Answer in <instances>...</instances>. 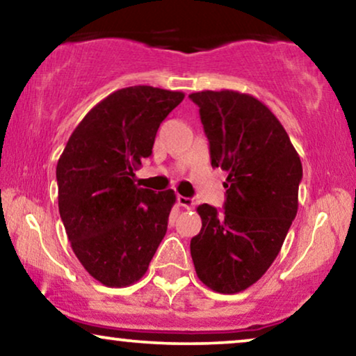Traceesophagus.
Masks as SVG:
<instances>
[{
	"instance_id": "esophagus-1",
	"label": "esophagus",
	"mask_w": 356,
	"mask_h": 356,
	"mask_svg": "<svg viewBox=\"0 0 356 356\" xmlns=\"http://www.w3.org/2000/svg\"><path fill=\"white\" fill-rule=\"evenodd\" d=\"M177 202H179V205L181 207H184V208H187V210H192V208H195V200H193V198H188V197H182V195H179L177 197Z\"/></svg>"
}]
</instances>
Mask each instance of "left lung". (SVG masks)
Masks as SVG:
<instances>
[{
  "mask_svg": "<svg viewBox=\"0 0 356 356\" xmlns=\"http://www.w3.org/2000/svg\"><path fill=\"white\" fill-rule=\"evenodd\" d=\"M200 107L213 168L227 172L225 210L197 208L202 229L191 241L197 277L216 293L254 285L280 252L298 211L300 154L270 108L250 94L202 91Z\"/></svg>",
  "mask_w": 356,
  "mask_h": 356,
  "instance_id": "left-lung-1",
  "label": "left lung"
}]
</instances>
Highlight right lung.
<instances>
[{
  "instance_id": "1",
  "label": "right lung",
  "mask_w": 356,
  "mask_h": 356,
  "mask_svg": "<svg viewBox=\"0 0 356 356\" xmlns=\"http://www.w3.org/2000/svg\"><path fill=\"white\" fill-rule=\"evenodd\" d=\"M182 99L153 86L118 89L86 113L60 156L61 221L76 257L102 285L138 282L168 231L174 191L138 187L135 170Z\"/></svg>"
}]
</instances>
